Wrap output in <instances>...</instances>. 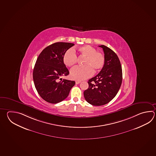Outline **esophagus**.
Returning a JSON list of instances; mask_svg holds the SVG:
<instances>
[{
    "label": "esophagus",
    "mask_w": 156,
    "mask_h": 156,
    "mask_svg": "<svg viewBox=\"0 0 156 156\" xmlns=\"http://www.w3.org/2000/svg\"><path fill=\"white\" fill-rule=\"evenodd\" d=\"M80 82H81L80 81H76V84H80Z\"/></svg>",
    "instance_id": "esophagus-1"
}]
</instances>
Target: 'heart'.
Here are the masks:
<instances>
[{
  "mask_svg": "<svg viewBox=\"0 0 156 156\" xmlns=\"http://www.w3.org/2000/svg\"><path fill=\"white\" fill-rule=\"evenodd\" d=\"M80 55L85 57L83 66H76L71 69L70 76L76 80H86L92 76L94 70H101L105 63V55L100 51H97L95 48L86 45L78 49ZM63 63L67 67H72L76 63L77 57L75 51L72 49L67 50L63 55Z\"/></svg>",
  "mask_w": 156,
  "mask_h": 156,
  "instance_id": "1",
  "label": "heart"
}]
</instances>
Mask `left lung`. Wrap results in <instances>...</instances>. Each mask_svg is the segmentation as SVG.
<instances>
[{"instance_id":"8db88e82","label":"left lung","mask_w":156,"mask_h":156,"mask_svg":"<svg viewBox=\"0 0 156 156\" xmlns=\"http://www.w3.org/2000/svg\"><path fill=\"white\" fill-rule=\"evenodd\" d=\"M103 48L105 63L102 70L88 82L89 87L84 92V97L89 104L105 105L115 98L122 82V69L117 55L104 45Z\"/></svg>"}]
</instances>
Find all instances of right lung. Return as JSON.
Segmentation results:
<instances>
[{
    "label": "right lung",
    "instance_id": "add662e5",
    "mask_svg": "<svg viewBox=\"0 0 156 156\" xmlns=\"http://www.w3.org/2000/svg\"><path fill=\"white\" fill-rule=\"evenodd\" d=\"M74 45L70 43H55L44 49L37 59L33 72V80L39 94L46 102L53 104L62 102L67 98L76 83L61 78L69 73L63 57L64 53Z\"/></svg>",
    "mask_w": 156,
    "mask_h": 156
}]
</instances>
